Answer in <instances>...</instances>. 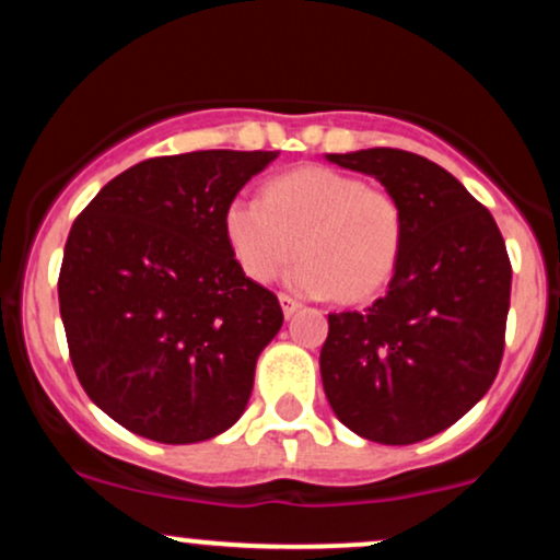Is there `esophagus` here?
<instances>
[{"instance_id": "34e87169", "label": "esophagus", "mask_w": 560, "mask_h": 560, "mask_svg": "<svg viewBox=\"0 0 560 560\" xmlns=\"http://www.w3.org/2000/svg\"><path fill=\"white\" fill-rule=\"evenodd\" d=\"M279 302H281V311H284V316H294V313L300 311V302L294 298H289V294H279Z\"/></svg>"}]
</instances>
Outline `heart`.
I'll use <instances>...</instances> for the list:
<instances>
[{"instance_id":"heart-1","label":"heart","mask_w":560,"mask_h":560,"mask_svg":"<svg viewBox=\"0 0 560 560\" xmlns=\"http://www.w3.org/2000/svg\"><path fill=\"white\" fill-rule=\"evenodd\" d=\"M223 234L253 281H268L302 253L284 273L287 287L307 298L363 302L389 284L400 262L405 218L382 186L326 165H302L271 178L262 199H231Z\"/></svg>"}]
</instances>
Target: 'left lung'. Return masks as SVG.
I'll use <instances>...</instances> for the list:
<instances>
[{
  "instance_id": "obj_1",
  "label": "left lung",
  "mask_w": 560,
  "mask_h": 560,
  "mask_svg": "<svg viewBox=\"0 0 560 560\" xmlns=\"http://www.w3.org/2000/svg\"><path fill=\"white\" fill-rule=\"evenodd\" d=\"M326 160L374 176L405 218L387 294L363 313H329L326 400L363 440L413 445L453 427L498 376L511 305L505 242L490 210L432 160L389 147Z\"/></svg>"
}]
</instances>
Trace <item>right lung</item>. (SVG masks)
I'll return each instance as SVG.
<instances>
[{
	"label": "right lung",
	"mask_w": 560,
	"mask_h": 560,
	"mask_svg": "<svg viewBox=\"0 0 560 560\" xmlns=\"http://www.w3.org/2000/svg\"><path fill=\"white\" fill-rule=\"evenodd\" d=\"M276 158L144 160L75 218L57 281L70 361L96 408L128 432L191 445L247 408L284 313L231 255L223 210Z\"/></svg>",
	"instance_id": "right-lung-1"
}]
</instances>
